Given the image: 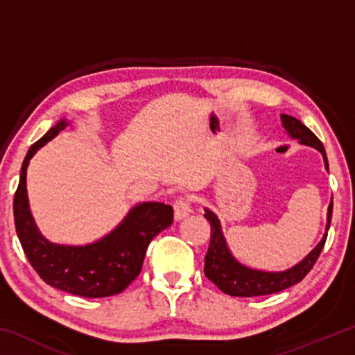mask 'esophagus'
I'll use <instances>...</instances> for the list:
<instances>
[{
  "instance_id": "1",
  "label": "esophagus",
  "mask_w": 355,
  "mask_h": 355,
  "mask_svg": "<svg viewBox=\"0 0 355 355\" xmlns=\"http://www.w3.org/2000/svg\"><path fill=\"white\" fill-rule=\"evenodd\" d=\"M191 202L188 199H178L173 203V218L175 220H182L186 216L191 214Z\"/></svg>"
}]
</instances>
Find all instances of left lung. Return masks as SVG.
I'll list each match as a JSON object with an SVG mask.
<instances>
[{"label":"left lung","instance_id":"8db88e82","mask_svg":"<svg viewBox=\"0 0 355 355\" xmlns=\"http://www.w3.org/2000/svg\"><path fill=\"white\" fill-rule=\"evenodd\" d=\"M280 122L290 139L299 141L302 146L315 148L322 155L324 167L329 172V161L322 142L296 117L280 114ZM203 209H205L203 216L211 225V241H209V248L205 255V269H203V272L222 293L235 297L264 296V294L279 293L299 284L313 268L315 261L320 257L327 238L330 219H332V200H330L326 218V230H324L321 241L294 266L284 269V271H264V269L248 266V264L241 263L233 255V252L228 248L224 232H222L219 218L209 208Z\"/></svg>","mask_w":355,"mask_h":355}]
</instances>
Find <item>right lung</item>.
<instances>
[{
  "instance_id": "right-lung-1",
  "label": "right lung",
  "mask_w": 355,
  "mask_h": 355,
  "mask_svg": "<svg viewBox=\"0 0 355 355\" xmlns=\"http://www.w3.org/2000/svg\"><path fill=\"white\" fill-rule=\"evenodd\" d=\"M70 123L61 119L33 144L21 164L14 197L17 236L42 280L58 290L83 297H107L122 293L141 272L152 239L169 227L173 209L163 202H141L105 236L89 244H58L46 239L35 224L26 189L29 161Z\"/></svg>"
}]
</instances>
